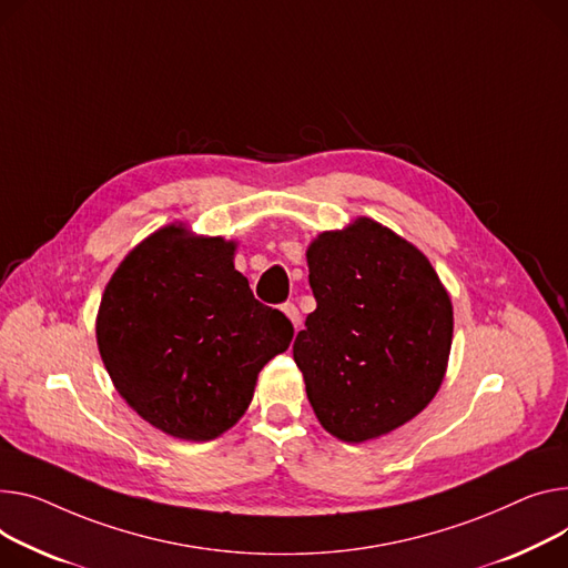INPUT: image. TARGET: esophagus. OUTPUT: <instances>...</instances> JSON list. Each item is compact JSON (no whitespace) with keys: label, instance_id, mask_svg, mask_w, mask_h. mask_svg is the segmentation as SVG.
Returning a JSON list of instances; mask_svg holds the SVG:
<instances>
[{"label":"esophagus","instance_id":"obj_1","mask_svg":"<svg viewBox=\"0 0 568 568\" xmlns=\"http://www.w3.org/2000/svg\"><path fill=\"white\" fill-rule=\"evenodd\" d=\"M281 311L290 317V322H292V326H294V328H298V326H301V313H298V308H296L294 304H290V301H287V304H283V306H281Z\"/></svg>","mask_w":568,"mask_h":568}]
</instances>
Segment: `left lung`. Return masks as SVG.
Listing matches in <instances>:
<instances>
[{
  "label": "left lung",
  "mask_w": 568,
  "mask_h": 568,
  "mask_svg": "<svg viewBox=\"0 0 568 568\" xmlns=\"http://www.w3.org/2000/svg\"><path fill=\"white\" fill-rule=\"evenodd\" d=\"M306 257L317 308L292 352L308 402L335 438H379L438 393L452 301L429 260L367 216L317 235Z\"/></svg>",
  "instance_id": "1"
}]
</instances>
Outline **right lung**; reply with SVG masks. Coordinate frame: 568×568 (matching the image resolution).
Returning <instances> with one entry per match:
<instances>
[{
  "mask_svg": "<svg viewBox=\"0 0 568 568\" xmlns=\"http://www.w3.org/2000/svg\"><path fill=\"white\" fill-rule=\"evenodd\" d=\"M235 242L166 225L113 272L95 335L121 397L182 440H212L248 408L260 369L292 343V322L235 270Z\"/></svg>",
  "mask_w": 568,
  "mask_h": 568,
  "instance_id": "obj_1",
  "label": "right lung"
}]
</instances>
